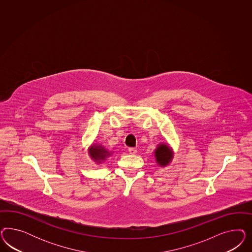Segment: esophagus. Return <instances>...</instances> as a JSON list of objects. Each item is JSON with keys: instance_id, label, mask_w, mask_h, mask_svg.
Instances as JSON below:
<instances>
[{"instance_id": "34e87169", "label": "esophagus", "mask_w": 252, "mask_h": 252, "mask_svg": "<svg viewBox=\"0 0 252 252\" xmlns=\"http://www.w3.org/2000/svg\"><path fill=\"white\" fill-rule=\"evenodd\" d=\"M128 152H129L130 154H136L137 149L136 148H128Z\"/></svg>"}]
</instances>
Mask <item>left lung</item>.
Here are the masks:
<instances>
[{
  "label": "left lung",
  "instance_id": "1",
  "mask_svg": "<svg viewBox=\"0 0 252 252\" xmlns=\"http://www.w3.org/2000/svg\"><path fill=\"white\" fill-rule=\"evenodd\" d=\"M155 155V160L158 162V164L160 166H166L168 165L171 160L173 159V151L171 150V148L165 144V143H160L157 147V149L154 152Z\"/></svg>",
  "mask_w": 252,
  "mask_h": 252
}]
</instances>
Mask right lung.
<instances>
[{
	"instance_id": "obj_1",
	"label": "right lung",
	"mask_w": 252,
	"mask_h": 252,
	"mask_svg": "<svg viewBox=\"0 0 252 252\" xmlns=\"http://www.w3.org/2000/svg\"><path fill=\"white\" fill-rule=\"evenodd\" d=\"M90 155L93 160L99 163L101 160L108 158L111 155V153H109L105 148L99 144H93L90 149Z\"/></svg>"
}]
</instances>
